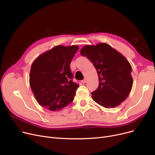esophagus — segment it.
<instances>
[{"mask_svg":"<svg viewBox=\"0 0 155 155\" xmlns=\"http://www.w3.org/2000/svg\"><path fill=\"white\" fill-rule=\"evenodd\" d=\"M81 82H82V84H85V83H86V82H87V80H86V79H84V80L81 81Z\"/></svg>","mask_w":155,"mask_h":155,"instance_id":"esophagus-1","label":"esophagus"}]
</instances>
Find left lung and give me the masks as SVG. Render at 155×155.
I'll return each instance as SVG.
<instances>
[{"instance_id": "obj_1", "label": "left lung", "mask_w": 155, "mask_h": 155, "mask_svg": "<svg viewBox=\"0 0 155 155\" xmlns=\"http://www.w3.org/2000/svg\"><path fill=\"white\" fill-rule=\"evenodd\" d=\"M80 54L90 60L97 70L99 87L92 93V99L105 108L116 107L131 91L132 67L125 57L108 44L86 45Z\"/></svg>"}]
</instances>
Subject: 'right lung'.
Instances as JSON below:
<instances>
[{"mask_svg": "<svg viewBox=\"0 0 155 155\" xmlns=\"http://www.w3.org/2000/svg\"><path fill=\"white\" fill-rule=\"evenodd\" d=\"M78 48L56 46L32 62L29 84L41 106L51 111L59 110L74 99L79 85L72 82L70 66Z\"/></svg>", "mask_w": 155, "mask_h": 155, "instance_id": "obj_1", "label": "right lung"}]
</instances>
